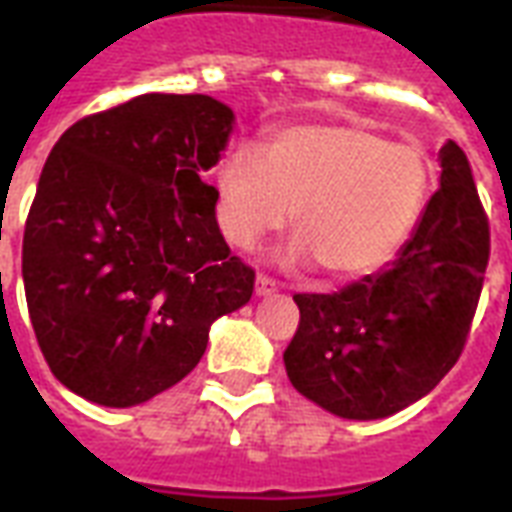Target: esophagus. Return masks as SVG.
I'll return each instance as SVG.
<instances>
[{
	"mask_svg": "<svg viewBox=\"0 0 512 512\" xmlns=\"http://www.w3.org/2000/svg\"><path fill=\"white\" fill-rule=\"evenodd\" d=\"M273 292H276V282L260 273V276L255 279V295H257V298H268V295H273Z\"/></svg>",
	"mask_w": 512,
	"mask_h": 512,
	"instance_id": "esophagus-1",
	"label": "esophagus"
}]
</instances>
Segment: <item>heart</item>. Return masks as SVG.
Here are the masks:
<instances>
[{
	"instance_id": "b5f03b06",
	"label": "heart",
	"mask_w": 512,
	"mask_h": 512,
	"mask_svg": "<svg viewBox=\"0 0 512 512\" xmlns=\"http://www.w3.org/2000/svg\"><path fill=\"white\" fill-rule=\"evenodd\" d=\"M435 169L421 147L362 126H290L233 150L217 169V220L239 249L279 230L292 209L295 263L360 279L395 260L419 225Z\"/></svg>"
}]
</instances>
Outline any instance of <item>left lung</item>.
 I'll list each match as a JSON object with an SVG mask.
<instances>
[{
	"label": "left lung",
	"instance_id": "1",
	"mask_svg": "<svg viewBox=\"0 0 512 512\" xmlns=\"http://www.w3.org/2000/svg\"><path fill=\"white\" fill-rule=\"evenodd\" d=\"M440 190L392 263L333 295H295L292 386L341 419H386L454 368L481 298L489 222L462 147L438 152Z\"/></svg>",
	"mask_w": 512,
	"mask_h": 512
}]
</instances>
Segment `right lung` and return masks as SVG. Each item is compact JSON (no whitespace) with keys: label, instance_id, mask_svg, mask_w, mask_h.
Listing matches in <instances>:
<instances>
[{"label":"right lung","instance_id":"1","mask_svg":"<svg viewBox=\"0 0 512 512\" xmlns=\"http://www.w3.org/2000/svg\"><path fill=\"white\" fill-rule=\"evenodd\" d=\"M236 115L201 93H144L66 128L23 230V287L53 376L131 408L201 362L214 319L247 306L255 271L230 255L217 190Z\"/></svg>","mask_w":512,"mask_h":512}]
</instances>
